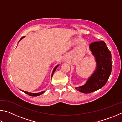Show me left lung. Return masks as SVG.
Listing matches in <instances>:
<instances>
[{"mask_svg": "<svg viewBox=\"0 0 122 122\" xmlns=\"http://www.w3.org/2000/svg\"><path fill=\"white\" fill-rule=\"evenodd\" d=\"M89 48L95 57L96 70L84 85L75 88L84 94L91 93L102 88L108 80L112 69L111 52L104 41L92 42Z\"/></svg>", "mask_w": 122, "mask_h": 122, "instance_id": "8db88e82", "label": "left lung"}]
</instances>
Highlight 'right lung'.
<instances>
[{"label": "right lung", "mask_w": 122, "mask_h": 122, "mask_svg": "<svg viewBox=\"0 0 122 122\" xmlns=\"http://www.w3.org/2000/svg\"><path fill=\"white\" fill-rule=\"evenodd\" d=\"M24 38H25V36H23V37H22V38L20 39V40H19V41L21 40L22 39H23ZM58 66H59V65H57L56 67H55V68H54V69H53V73H52V74H51V77H52V76H53V74H54V72L55 71V70L56 69V68L57 67H58ZM22 92H25V94H27V95H30V96H39V95H41V94H42L43 93H44V92H45V91L44 92H39V93H32V92H25V91H23V90H21Z\"/></svg>", "instance_id": "right-lung-1"}]
</instances>
